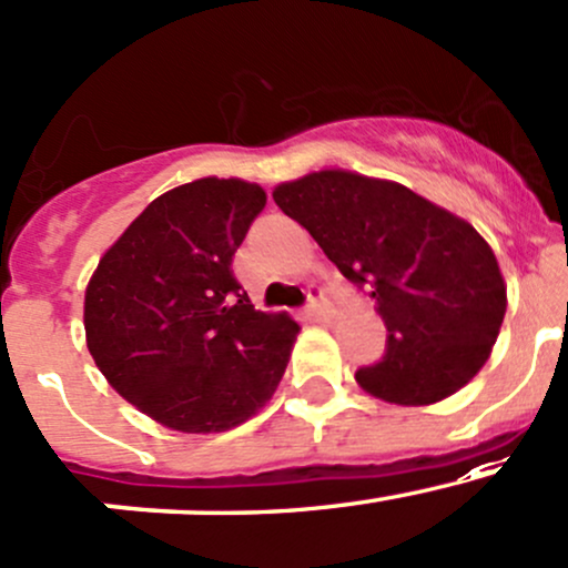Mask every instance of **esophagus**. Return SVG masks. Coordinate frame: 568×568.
I'll return each instance as SVG.
<instances>
[{
	"mask_svg": "<svg viewBox=\"0 0 568 568\" xmlns=\"http://www.w3.org/2000/svg\"><path fill=\"white\" fill-rule=\"evenodd\" d=\"M304 313H307L310 317H323L328 313L326 291H323L321 285H310L307 288V307H304Z\"/></svg>",
	"mask_w": 568,
	"mask_h": 568,
	"instance_id": "34e87169",
	"label": "esophagus"
}]
</instances>
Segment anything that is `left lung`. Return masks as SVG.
I'll list each match as a JSON object with an SVG mask.
<instances>
[{
  "label": "left lung",
  "instance_id": "1",
  "mask_svg": "<svg viewBox=\"0 0 568 568\" xmlns=\"http://www.w3.org/2000/svg\"><path fill=\"white\" fill-rule=\"evenodd\" d=\"M272 196L377 302L385 355L355 372L361 388L417 407L456 394L483 369L507 288L475 226L407 185L342 170L283 183Z\"/></svg>",
  "mask_w": 568,
  "mask_h": 568
}]
</instances>
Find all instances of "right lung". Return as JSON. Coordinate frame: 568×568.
Here are the masks:
<instances>
[{"mask_svg":"<svg viewBox=\"0 0 568 568\" xmlns=\"http://www.w3.org/2000/svg\"><path fill=\"white\" fill-rule=\"evenodd\" d=\"M264 204V189L234 178L161 193L85 288V339L99 372L161 426L226 432L283 379L298 323L253 310L232 270Z\"/></svg>","mask_w":568,"mask_h":568,"instance_id":"1","label":"right lung"}]
</instances>
